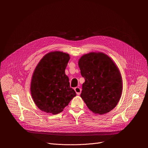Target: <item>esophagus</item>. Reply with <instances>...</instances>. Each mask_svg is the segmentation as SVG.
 <instances>
[{
  "instance_id": "1",
  "label": "esophagus",
  "mask_w": 148,
  "mask_h": 148,
  "mask_svg": "<svg viewBox=\"0 0 148 148\" xmlns=\"http://www.w3.org/2000/svg\"><path fill=\"white\" fill-rule=\"evenodd\" d=\"M74 90H75V91L76 92V94H77V95H80V94H81V89L80 88H79V87H75V88H74Z\"/></svg>"
}]
</instances>
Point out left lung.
<instances>
[{
  "label": "left lung",
  "instance_id": "left-lung-1",
  "mask_svg": "<svg viewBox=\"0 0 148 148\" xmlns=\"http://www.w3.org/2000/svg\"><path fill=\"white\" fill-rule=\"evenodd\" d=\"M78 65L85 79L81 97L94 113L103 115L113 110L121 96L122 82L114 61L102 53L82 56Z\"/></svg>",
  "mask_w": 148,
  "mask_h": 148
}]
</instances>
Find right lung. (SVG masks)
<instances>
[{"label":"right lung","instance_id":"add662e5","mask_svg":"<svg viewBox=\"0 0 148 148\" xmlns=\"http://www.w3.org/2000/svg\"><path fill=\"white\" fill-rule=\"evenodd\" d=\"M69 60V54L51 52L43 57L35 69L30 90L33 101L40 110L53 115L59 114L76 96L65 74Z\"/></svg>","mask_w":148,"mask_h":148}]
</instances>
